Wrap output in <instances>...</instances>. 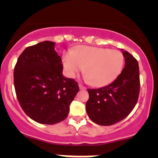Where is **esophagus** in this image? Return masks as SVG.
I'll use <instances>...</instances> for the list:
<instances>
[{"mask_svg": "<svg viewBox=\"0 0 158 158\" xmlns=\"http://www.w3.org/2000/svg\"><path fill=\"white\" fill-rule=\"evenodd\" d=\"M79 89H81V90H85V89H86V88H85V86H83L82 84H79Z\"/></svg>", "mask_w": 158, "mask_h": 158, "instance_id": "34e87169", "label": "esophagus"}]
</instances>
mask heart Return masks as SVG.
Listing matches in <instances>:
<instances>
[{
	"mask_svg": "<svg viewBox=\"0 0 158 158\" xmlns=\"http://www.w3.org/2000/svg\"><path fill=\"white\" fill-rule=\"evenodd\" d=\"M63 63L69 77L76 76L83 68L91 85L104 86L117 79L124 66L121 52L107 48L82 46L63 55Z\"/></svg>",
	"mask_w": 158,
	"mask_h": 158,
	"instance_id": "1",
	"label": "heart"
}]
</instances>
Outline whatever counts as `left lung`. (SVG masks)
<instances>
[{"instance_id":"1","label":"left lung","mask_w":158,"mask_h":158,"mask_svg":"<svg viewBox=\"0 0 158 158\" xmlns=\"http://www.w3.org/2000/svg\"><path fill=\"white\" fill-rule=\"evenodd\" d=\"M121 50L125 58V67L117 79L102 88L88 89L87 114L92 122L103 126L125 118L135 108L139 95L138 61L128 52Z\"/></svg>"}]
</instances>
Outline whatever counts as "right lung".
Instances as JSON below:
<instances>
[{"mask_svg":"<svg viewBox=\"0 0 158 158\" xmlns=\"http://www.w3.org/2000/svg\"><path fill=\"white\" fill-rule=\"evenodd\" d=\"M56 43L44 41L27 47L14 68L16 95L24 112L35 122L53 125L64 120L79 92L74 79L63 75Z\"/></svg>","mask_w":158,"mask_h":158,"instance_id":"obj_1","label":"right lung"}]
</instances>
